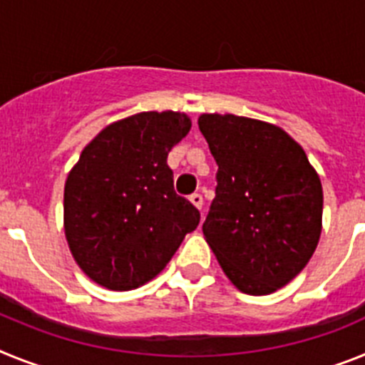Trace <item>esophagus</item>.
<instances>
[{
	"mask_svg": "<svg viewBox=\"0 0 365 365\" xmlns=\"http://www.w3.org/2000/svg\"><path fill=\"white\" fill-rule=\"evenodd\" d=\"M189 200H191L192 205H196L198 209H202V205H204V196H202L200 192H192V195L189 196Z\"/></svg>",
	"mask_w": 365,
	"mask_h": 365,
	"instance_id": "1",
	"label": "esophagus"
}]
</instances>
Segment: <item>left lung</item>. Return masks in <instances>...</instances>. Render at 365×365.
I'll return each mask as SVG.
<instances>
[{
	"mask_svg": "<svg viewBox=\"0 0 365 365\" xmlns=\"http://www.w3.org/2000/svg\"><path fill=\"white\" fill-rule=\"evenodd\" d=\"M198 126L218 165L204 231L222 270L264 296L307 266L322 233L323 191L305 150L284 130L204 113Z\"/></svg>",
	"mask_w": 365,
	"mask_h": 365,
	"instance_id": "1",
	"label": "left lung"
}]
</instances>
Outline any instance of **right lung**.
Returning <instances> with one entry per match:
<instances>
[{"label":"right lung","mask_w":365,"mask_h":365,"mask_svg":"<svg viewBox=\"0 0 365 365\" xmlns=\"http://www.w3.org/2000/svg\"><path fill=\"white\" fill-rule=\"evenodd\" d=\"M191 130L178 112H143L106 126L82 150L64 189L66 239L82 272L132 290L163 270L200 211L176 195L170 148Z\"/></svg>","instance_id":"add662e5"}]
</instances>
